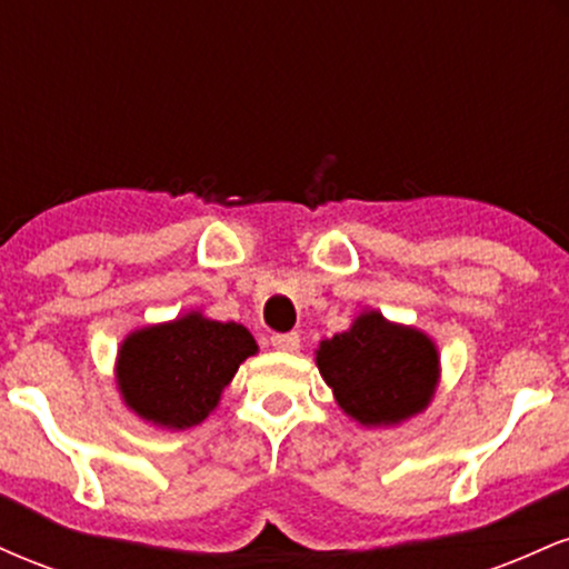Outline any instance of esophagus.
Segmentation results:
<instances>
[{
    "label": "esophagus",
    "instance_id": "obj_1",
    "mask_svg": "<svg viewBox=\"0 0 569 569\" xmlns=\"http://www.w3.org/2000/svg\"><path fill=\"white\" fill-rule=\"evenodd\" d=\"M270 342H272V348L283 350V352L299 350V335H297V331H289V335H272Z\"/></svg>",
    "mask_w": 569,
    "mask_h": 569
}]
</instances>
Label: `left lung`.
<instances>
[{
	"label": "left lung",
	"instance_id": "1",
	"mask_svg": "<svg viewBox=\"0 0 569 569\" xmlns=\"http://www.w3.org/2000/svg\"><path fill=\"white\" fill-rule=\"evenodd\" d=\"M321 377L337 403L367 428H388L428 409L439 385V350L411 326L363 310L342 335L316 350Z\"/></svg>",
	"mask_w": 569,
	"mask_h": 569
}]
</instances>
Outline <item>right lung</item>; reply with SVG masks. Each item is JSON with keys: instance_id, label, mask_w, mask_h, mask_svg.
I'll list each match as a JSON object with an SVG mask.
<instances>
[{"instance_id": "add662e5", "label": "right lung", "mask_w": 569, "mask_h": 569, "mask_svg": "<svg viewBox=\"0 0 569 569\" xmlns=\"http://www.w3.org/2000/svg\"><path fill=\"white\" fill-rule=\"evenodd\" d=\"M257 350L246 326L211 321L192 310L122 339L117 385L126 407L141 420L184 430L217 409L221 390Z\"/></svg>"}]
</instances>
